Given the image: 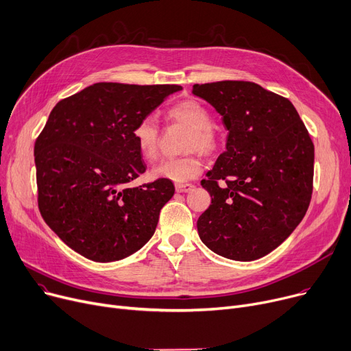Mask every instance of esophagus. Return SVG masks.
I'll return each instance as SVG.
<instances>
[{
	"instance_id": "1",
	"label": "esophagus",
	"mask_w": 351,
	"mask_h": 351,
	"mask_svg": "<svg viewBox=\"0 0 351 351\" xmlns=\"http://www.w3.org/2000/svg\"><path fill=\"white\" fill-rule=\"evenodd\" d=\"M176 190L178 193H190L194 190V185L193 184H177Z\"/></svg>"
}]
</instances>
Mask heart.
Listing matches in <instances>:
<instances>
[{"mask_svg":"<svg viewBox=\"0 0 351 351\" xmlns=\"http://www.w3.org/2000/svg\"><path fill=\"white\" fill-rule=\"evenodd\" d=\"M167 116L171 120L190 128L185 149H197L205 154L213 153L218 147V137L213 129V114L201 101L189 99L182 100L169 109ZM138 153L147 160L157 156L158 152V126L152 116L137 121L132 132ZM202 170V162L197 154H187L177 158H166L153 167L154 178H167L182 184L195 178Z\"/></svg>","mask_w":351,"mask_h":351,"instance_id":"heart-1","label":"heart"}]
</instances>
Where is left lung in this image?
Listing matches in <instances>:
<instances>
[{"label":"left lung","instance_id":"8db88e82","mask_svg":"<svg viewBox=\"0 0 351 351\" xmlns=\"http://www.w3.org/2000/svg\"><path fill=\"white\" fill-rule=\"evenodd\" d=\"M228 130L208 180L211 205L197 221L213 252L232 261L259 259L303 219L313 190L315 147L295 106L254 82L194 85ZM224 184L217 185V180Z\"/></svg>","mask_w":351,"mask_h":351}]
</instances>
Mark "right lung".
<instances>
[{
  "instance_id": "1",
  "label": "right lung",
  "mask_w": 351,
  "mask_h": 351,
  "mask_svg": "<svg viewBox=\"0 0 351 351\" xmlns=\"http://www.w3.org/2000/svg\"><path fill=\"white\" fill-rule=\"evenodd\" d=\"M177 85L95 84L56 103L35 141L38 205L69 248L95 262L137 252L153 237L174 184L129 182L146 171L132 132Z\"/></svg>"
}]
</instances>
